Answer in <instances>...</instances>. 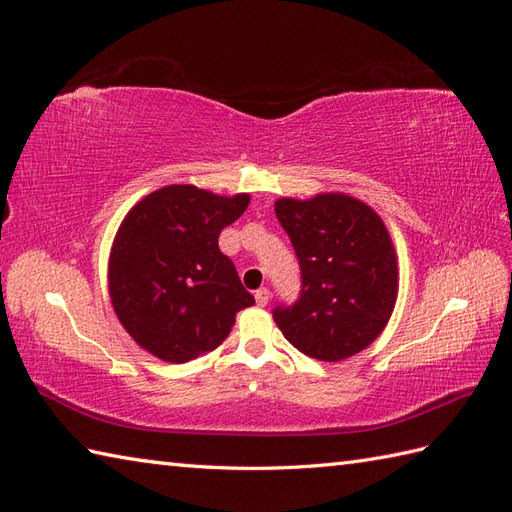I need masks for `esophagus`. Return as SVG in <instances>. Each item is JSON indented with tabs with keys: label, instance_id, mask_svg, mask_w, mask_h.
I'll list each match as a JSON object with an SVG mask.
<instances>
[{
	"label": "esophagus",
	"instance_id": "1",
	"mask_svg": "<svg viewBox=\"0 0 512 512\" xmlns=\"http://www.w3.org/2000/svg\"><path fill=\"white\" fill-rule=\"evenodd\" d=\"M254 297H256V303L260 307H265L269 303V299H271V290L269 288H260V290H256Z\"/></svg>",
	"mask_w": 512,
	"mask_h": 512
}]
</instances>
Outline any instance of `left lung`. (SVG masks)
Returning <instances> with one entry per match:
<instances>
[{"label": "left lung", "mask_w": 512, "mask_h": 512, "mask_svg": "<svg viewBox=\"0 0 512 512\" xmlns=\"http://www.w3.org/2000/svg\"><path fill=\"white\" fill-rule=\"evenodd\" d=\"M275 215L301 267L299 299L273 309L275 324L318 361L365 350L384 331L399 290L397 254L380 215L339 192L280 198Z\"/></svg>", "instance_id": "left-lung-1"}]
</instances>
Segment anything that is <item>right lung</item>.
I'll list each match as a JSON object with an SVG mask.
<instances>
[{
  "mask_svg": "<svg viewBox=\"0 0 512 512\" xmlns=\"http://www.w3.org/2000/svg\"><path fill=\"white\" fill-rule=\"evenodd\" d=\"M247 205L250 194L166 185L123 218L108 258V292L138 346L162 361L188 363L218 348L237 312L254 305L218 245Z\"/></svg>",
  "mask_w": 512,
  "mask_h": 512,
  "instance_id": "1",
  "label": "right lung"
}]
</instances>
